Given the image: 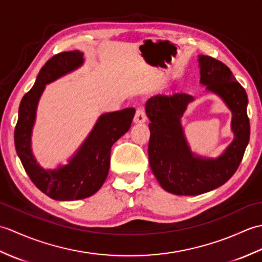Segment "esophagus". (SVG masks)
Masks as SVG:
<instances>
[{
    "mask_svg": "<svg viewBox=\"0 0 262 262\" xmlns=\"http://www.w3.org/2000/svg\"><path fill=\"white\" fill-rule=\"evenodd\" d=\"M146 119H147V117H146L145 111H144L143 109H137L135 117H134L135 124H144V122L146 121Z\"/></svg>",
    "mask_w": 262,
    "mask_h": 262,
    "instance_id": "34e87169",
    "label": "esophagus"
}]
</instances>
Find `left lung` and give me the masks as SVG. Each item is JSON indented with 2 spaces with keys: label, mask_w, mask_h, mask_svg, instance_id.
Instances as JSON below:
<instances>
[{
  "label": "left lung",
  "mask_w": 262,
  "mask_h": 262,
  "mask_svg": "<svg viewBox=\"0 0 262 262\" xmlns=\"http://www.w3.org/2000/svg\"><path fill=\"white\" fill-rule=\"evenodd\" d=\"M200 84L222 99L232 113V143L217 158L191 151L181 124L194 98L186 93L157 94L145 103L151 137L148 160L153 174L165 191L197 196L221 187L235 173L250 138L248 96L231 70L220 60L199 55Z\"/></svg>",
  "instance_id": "1"
}]
</instances>
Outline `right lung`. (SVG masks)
<instances>
[{
	"instance_id": "add662e5",
	"label": "right lung",
	"mask_w": 262,
	"mask_h": 262,
	"mask_svg": "<svg viewBox=\"0 0 262 262\" xmlns=\"http://www.w3.org/2000/svg\"><path fill=\"white\" fill-rule=\"evenodd\" d=\"M83 63L80 51L59 53L49 59L39 72L31 90L21 100L14 130L15 149L27 174L39 190L60 202L88 198L102 187L109 172L110 149L129 130L135 115L134 108L101 115L68 164L56 169L42 168L31 148L38 102L47 84L81 68Z\"/></svg>"
}]
</instances>
